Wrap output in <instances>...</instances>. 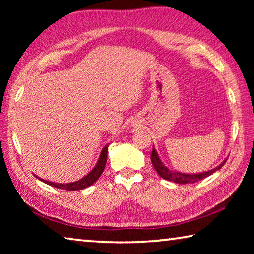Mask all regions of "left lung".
Instances as JSON below:
<instances>
[{"instance_id": "1", "label": "left lung", "mask_w": 254, "mask_h": 254, "mask_svg": "<svg viewBox=\"0 0 254 254\" xmlns=\"http://www.w3.org/2000/svg\"><path fill=\"white\" fill-rule=\"evenodd\" d=\"M227 159H225L220 166L216 167L212 170L205 171V173H199V174H183V173H178V171H173L167 168V167L163 165L161 162L160 158H159L158 153L156 151V149H152V153H151V162L156 169L157 173L159 174L160 177H162L163 179L166 180H170V182H174L176 184H194L199 182V180H203L204 178L208 177V176L212 175L215 171L221 169L223 165L226 162Z\"/></svg>"}]
</instances>
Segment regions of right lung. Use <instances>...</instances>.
Listing matches in <instances>:
<instances>
[{
    "label": "right lung",
    "instance_id": "add662e5",
    "mask_svg": "<svg viewBox=\"0 0 254 254\" xmlns=\"http://www.w3.org/2000/svg\"><path fill=\"white\" fill-rule=\"evenodd\" d=\"M107 147H109V145H105V147L103 148L102 152L100 154V159H98V161L96 163V166L94 167V169L92 171H89V174L86 175L84 178L77 180V182L68 183V184H57V183H53V182H48V180L41 179L38 177V176H36V177L39 180H41V182L46 183L47 185H50V186L59 188V189H65V190H79V189L91 186V185H93L98 178L101 177L102 173L104 171L105 165H106V159H107Z\"/></svg>",
    "mask_w": 254,
    "mask_h": 254
}]
</instances>
